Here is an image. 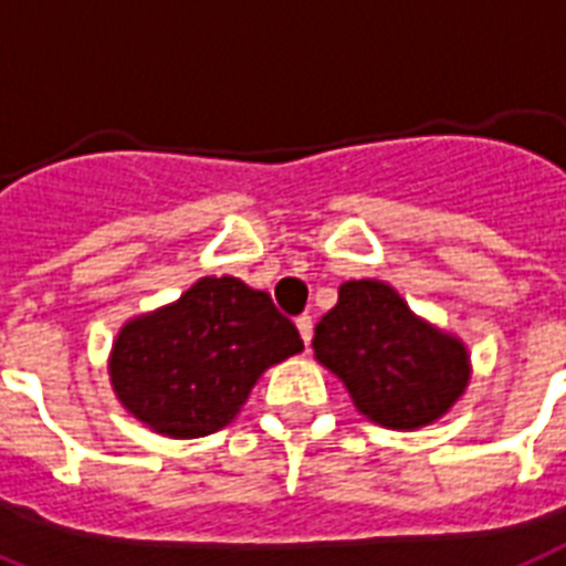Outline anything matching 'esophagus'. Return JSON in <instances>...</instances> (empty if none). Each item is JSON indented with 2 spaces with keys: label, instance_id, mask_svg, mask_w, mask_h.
<instances>
[{
  "label": "esophagus",
  "instance_id": "1",
  "mask_svg": "<svg viewBox=\"0 0 566 566\" xmlns=\"http://www.w3.org/2000/svg\"><path fill=\"white\" fill-rule=\"evenodd\" d=\"M296 328H298V334H302V339H305V346H307V343H311V337H314V319H311L307 314H302L296 319Z\"/></svg>",
  "mask_w": 566,
  "mask_h": 566
}]
</instances>
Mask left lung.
I'll use <instances>...</instances> for the list:
<instances>
[{"label":"left lung","instance_id":"1","mask_svg":"<svg viewBox=\"0 0 566 566\" xmlns=\"http://www.w3.org/2000/svg\"><path fill=\"white\" fill-rule=\"evenodd\" d=\"M316 360L346 384L375 424L416 430L453 407L471 369L457 337L427 325L384 282H346L316 323Z\"/></svg>","mask_w":566,"mask_h":566}]
</instances>
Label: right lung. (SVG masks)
Instances as JSON below:
<instances>
[{"mask_svg":"<svg viewBox=\"0 0 566 566\" xmlns=\"http://www.w3.org/2000/svg\"><path fill=\"white\" fill-rule=\"evenodd\" d=\"M302 348L296 325L268 293L232 275H206L174 305L124 325L109 380L150 430L200 439L238 416L261 371Z\"/></svg>","mask_w":566,"mask_h":566,"instance_id":"obj_1","label":"right lung"}]
</instances>
